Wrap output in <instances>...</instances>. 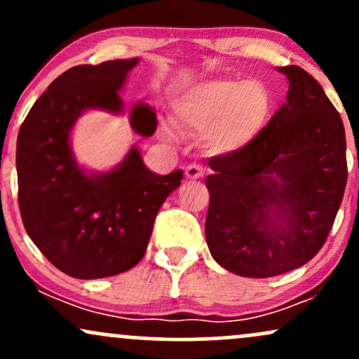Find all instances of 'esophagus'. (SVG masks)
I'll return each mask as SVG.
<instances>
[{
  "label": "esophagus",
  "instance_id": "esophagus-1",
  "mask_svg": "<svg viewBox=\"0 0 359 359\" xmlns=\"http://www.w3.org/2000/svg\"><path fill=\"white\" fill-rule=\"evenodd\" d=\"M203 175H204V168L201 165H197V163H191V165L185 167V177H187L189 180L201 179Z\"/></svg>",
  "mask_w": 359,
  "mask_h": 359
}]
</instances>
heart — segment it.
<instances>
[{
	"mask_svg": "<svg viewBox=\"0 0 359 359\" xmlns=\"http://www.w3.org/2000/svg\"><path fill=\"white\" fill-rule=\"evenodd\" d=\"M271 108L273 97L263 82L219 77L189 89L177 104V116L185 126L204 131L209 150L228 154L262 133Z\"/></svg>",
	"mask_w": 359,
	"mask_h": 359,
	"instance_id": "b5f03b06",
	"label": "heart"
}]
</instances>
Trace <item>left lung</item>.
<instances>
[{
	"label": "left lung",
	"instance_id": "obj_1",
	"mask_svg": "<svg viewBox=\"0 0 359 359\" xmlns=\"http://www.w3.org/2000/svg\"><path fill=\"white\" fill-rule=\"evenodd\" d=\"M287 102L253 142L209 158L205 241L212 258L241 277L266 278L319 253L343 201L348 162L343 119L299 65Z\"/></svg>",
	"mask_w": 359,
	"mask_h": 359
}]
</instances>
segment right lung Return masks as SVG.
<instances>
[{
	"mask_svg": "<svg viewBox=\"0 0 359 359\" xmlns=\"http://www.w3.org/2000/svg\"><path fill=\"white\" fill-rule=\"evenodd\" d=\"M138 59L76 65L48 86L25 118L16 142L18 205L43 257L74 278H102L133 269L145 255L156 212L182 180L150 172L137 148L108 174L76 163L69 135L88 109L119 113L118 90ZM131 128L154 135L148 106L131 111Z\"/></svg>",
	"mask_w": 359,
	"mask_h": 359,
	"instance_id": "right-lung-1",
	"label": "right lung"
}]
</instances>
